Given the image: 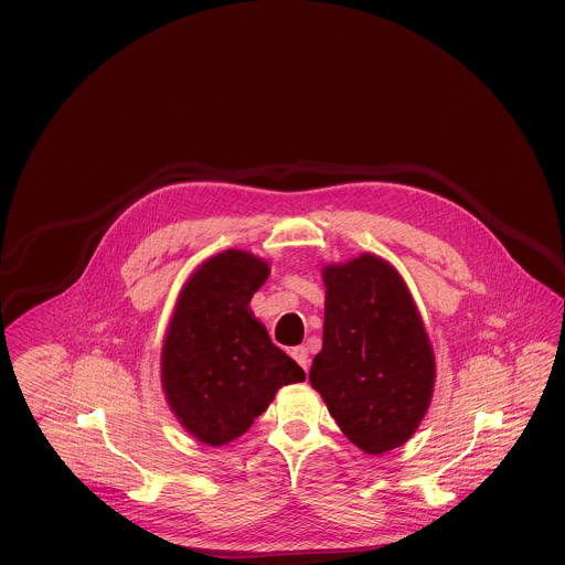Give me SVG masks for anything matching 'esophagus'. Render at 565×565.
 Listing matches in <instances>:
<instances>
[{
    "instance_id": "34e87169",
    "label": "esophagus",
    "mask_w": 565,
    "mask_h": 565,
    "mask_svg": "<svg viewBox=\"0 0 565 565\" xmlns=\"http://www.w3.org/2000/svg\"><path fill=\"white\" fill-rule=\"evenodd\" d=\"M290 353L305 371H309V351H307V348H295Z\"/></svg>"
}]
</instances>
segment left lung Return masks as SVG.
Here are the masks:
<instances>
[{
	"instance_id": "8db88e82",
	"label": "left lung",
	"mask_w": 565,
	"mask_h": 565,
	"mask_svg": "<svg viewBox=\"0 0 565 565\" xmlns=\"http://www.w3.org/2000/svg\"><path fill=\"white\" fill-rule=\"evenodd\" d=\"M322 351L309 381L339 428L364 454L404 445L430 406L436 364L430 339L403 277L360 254L326 265Z\"/></svg>"
}]
</instances>
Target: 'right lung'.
<instances>
[{
  "instance_id": "add662e5",
  "label": "right lung",
  "mask_w": 565,
  "mask_h": 565,
  "mask_svg": "<svg viewBox=\"0 0 565 565\" xmlns=\"http://www.w3.org/2000/svg\"><path fill=\"white\" fill-rule=\"evenodd\" d=\"M269 273L249 252H220L190 275L169 323L162 392L180 424L210 447L239 438L281 385L305 381L249 309Z\"/></svg>"
}]
</instances>
